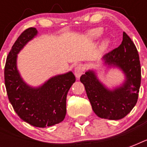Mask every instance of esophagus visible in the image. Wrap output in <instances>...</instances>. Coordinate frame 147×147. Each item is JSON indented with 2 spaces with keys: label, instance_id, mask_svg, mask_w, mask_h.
<instances>
[{
  "label": "esophagus",
  "instance_id": "34e87169",
  "mask_svg": "<svg viewBox=\"0 0 147 147\" xmlns=\"http://www.w3.org/2000/svg\"><path fill=\"white\" fill-rule=\"evenodd\" d=\"M84 71H85V67L83 65L80 64L77 65V67L75 69V76H76V78H80V76L84 73Z\"/></svg>",
  "mask_w": 147,
  "mask_h": 147
}]
</instances>
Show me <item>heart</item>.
<instances>
[{
    "instance_id": "b5f03b06",
    "label": "heart",
    "mask_w": 147,
    "mask_h": 147,
    "mask_svg": "<svg viewBox=\"0 0 147 147\" xmlns=\"http://www.w3.org/2000/svg\"><path fill=\"white\" fill-rule=\"evenodd\" d=\"M101 33H102V30L100 28L92 29L90 31H88V33H87V36L89 39H96L101 35ZM108 45H109V40H105L102 42V48L105 49Z\"/></svg>"
}]
</instances>
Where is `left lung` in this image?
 Wrapping results in <instances>:
<instances>
[{
	"label": "left lung",
	"instance_id": "obj_1",
	"mask_svg": "<svg viewBox=\"0 0 147 147\" xmlns=\"http://www.w3.org/2000/svg\"><path fill=\"white\" fill-rule=\"evenodd\" d=\"M107 65L120 68L126 76L122 86L107 89L100 82L93 71L81 76L85 92L97 116L108 120H120L127 116L137 102L140 82L141 67L139 54L134 43L123 32V41L103 57Z\"/></svg>",
	"mask_w": 147,
	"mask_h": 147
}]
</instances>
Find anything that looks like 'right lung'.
<instances>
[{"instance_id": "1", "label": "right lung", "mask_w": 147, "mask_h": 147, "mask_svg": "<svg viewBox=\"0 0 147 147\" xmlns=\"http://www.w3.org/2000/svg\"><path fill=\"white\" fill-rule=\"evenodd\" d=\"M36 34V29L30 27L17 38L6 60L4 82L8 99L17 115L30 125L47 127L64 120L67 94L76 77L69 71L54 76L38 88L24 82L17 68V54Z\"/></svg>"}]
</instances>
